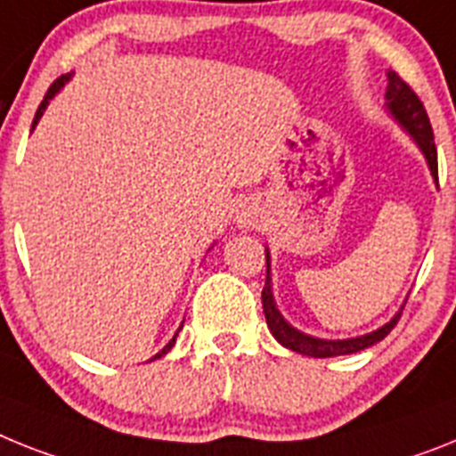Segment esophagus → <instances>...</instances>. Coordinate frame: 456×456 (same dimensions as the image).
Wrapping results in <instances>:
<instances>
[{"instance_id":"34e87169","label":"esophagus","mask_w":456,"mask_h":456,"mask_svg":"<svg viewBox=\"0 0 456 456\" xmlns=\"http://www.w3.org/2000/svg\"><path fill=\"white\" fill-rule=\"evenodd\" d=\"M237 224L242 225V228H251V225L258 224V214H256V209L251 208H242V212H240V216H237Z\"/></svg>"}]
</instances>
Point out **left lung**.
I'll use <instances>...</instances> for the list:
<instances>
[{
    "mask_svg": "<svg viewBox=\"0 0 456 456\" xmlns=\"http://www.w3.org/2000/svg\"><path fill=\"white\" fill-rule=\"evenodd\" d=\"M385 99H387V110L395 117L396 122L406 128L411 138L418 142V147L422 150L424 159L429 163V170L434 175L436 184H438V154H436V142H434V131H431L429 115L424 110L422 101L418 99V94L413 92V87L403 80L399 73L387 71V92H385ZM267 260V279L265 288H263V311H265V321L270 332L274 334V339L279 341L286 348L295 350V353H302V355L309 357H337V355H350V353H357V350H364L369 346L379 344L380 339H385L387 334L395 330L396 321L402 318V311L392 318L390 322H385L383 328H379L376 332L362 334L355 339H316V337H309V334L299 332L293 325H288L283 321V316L279 314L274 305V297H272V279H270V254H265Z\"/></svg>",
    "mask_w": 456,
    "mask_h": 456,
    "instance_id": "1",
    "label": "left lung"
}]
</instances>
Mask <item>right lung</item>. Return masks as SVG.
<instances>
[{
  "instance_id": "obj_1",
  "label": "right lung",
  "mask_w": 456,
  "mask_h": 456,
  "mask_svg": "<svg viewBox=\"0 0 456 456\" xmlns=\"http://www.w3.org/2000/svg\"><path fill=\"white\" fill-rule=\"evenodd\" d=\"M66 80H69V76H61V77H57V80H54L53 85H50V89H48V92H45V96H43L41 106H38V110H37V117H34V124H32V128L37 126V122H38V119H41L43 110H45V106H48V103H50V99H53V96L57 94V92H60L61 87H64V83H66ZM180 330H182V328H180ZM180 330H177V332H180ZM175 339H177V334H175L173 339H170L168 344L163 346V350H159L157 355L151 357V360H159V357H161V355H166V353H168V350L173 348V346H175Z\"/></svg>"
}]
</instances>
